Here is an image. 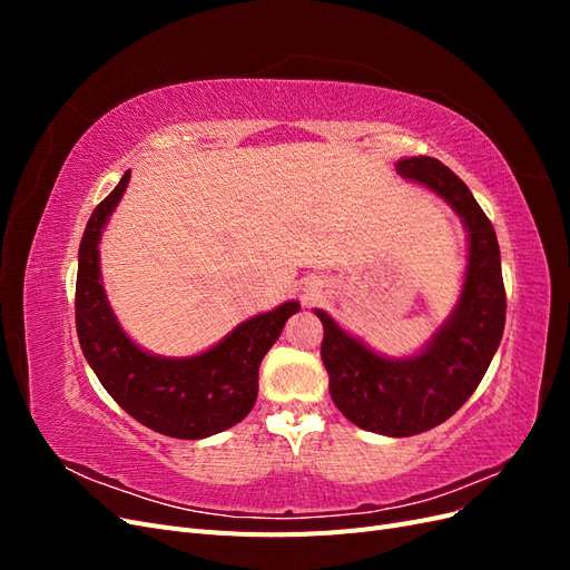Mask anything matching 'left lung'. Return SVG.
<instances>
[{"mask_svg": "<svg viewBox=\"0 0 570 570\" xmlns=\"http://www.w3.org/2000/svg\"><path fill=\"white\" fill-rule=\"evenodd\" d=\"M396 174L433 189L469 233V264L452 316L416 356L387 358L344 333L323 308L321 358L335 406L354 425L387 438H409L444 423L475 392L502 342L507 292L502 256L490 218L465 183L433 157L396 161Z\"/></svg>", "mask_w": 570, "mask_h": 570, "instance_id": "1", "label": "left lung"}]
</instances>
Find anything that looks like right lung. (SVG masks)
Here are the masks:
<instances>
[{
    "label": "right lung",
    "mask_w": 570,
    "mask_h": 570,
    "mask_svg": "<svg viewBox=\"0 0 570 570\" xmlns=\"http://www.w3.org/2000/svg\"><path fill=\"white\" fill-rule=\"evenodd\" d=\"M130 170L92 212L78 249L76 327L80 350L114 402L135 421L178 440H202L228 430L252 411L258 366L281 337L299 302L239 323L212 350L168 358L149 354L124 333L109 306L99 271V239L124 197Z\"/></svg>",
    "instance_id": "right-lung-1"
}]
</instances>
